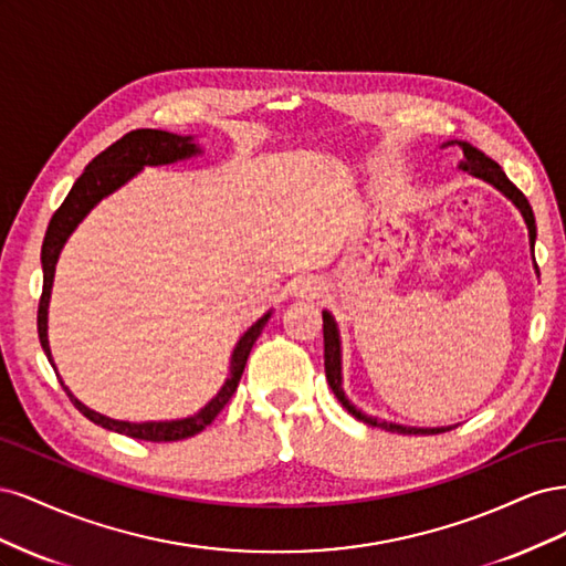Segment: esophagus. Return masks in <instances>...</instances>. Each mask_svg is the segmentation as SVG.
I'll use <instances>...</instances> for the list:
<instances>
[{
    "label": "esophagus",
    "instance_id": "obj_1",
    "mask_svg": "<svg viewBox=\"0 0 566 566\" xmlns=\"http://www.w3.org/2000/svg\"><path fill=\"white\" fill-rule=\"evenodd\" d=\"M321 281L316 279H302L297 285H295V295L297 297H304V300H316L321 295Z\"/></svg>",
    "mask_w": 566,
    "mask_h": 566
}]
</instances>
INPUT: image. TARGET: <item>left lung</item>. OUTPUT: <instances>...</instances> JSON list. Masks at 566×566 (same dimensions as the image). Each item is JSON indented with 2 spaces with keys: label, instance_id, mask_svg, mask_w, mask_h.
I'll use <instances>...</instances> for the list:
<instances>
[{
  "label": "left lung",
  "instance_id": "left-lung-1",
  "mask_svg": "<svg viewBox=\"0 0 566 566\" xmlns=\"http://www.w3.org/2000/svg\"><path fill=\"white\" fill-rule=\"evenodd\" d=\"M458 144L462 148V160L458 165V169L462 172H468L476 179H484L486 184L495 186L503 196H507L512 202L517 205V210L522 212L524 221H526V229H528V243L531 250H534L536 243V219H534V210H531V205L526 200V196L520 191V188L512 184L505 172L501 169V165L491 160L489 156H484L482 150H476L474 146L465 144V142H449L443 146H453ZM323 358H325V378H328V385L333 389V394L337 397V401L345 406L349 413L361 420L366 424L373 427H382L387 432H399V434H441V432H449L453 427H406V424H397V422H387V420H378V418H368L366 413H361L347 397H345V389H342V349H339V333H337V323L331 316V312H323Z\"/></svg>",
  "mask_w": 566,
  "mask_h": 566
}]
</instances>
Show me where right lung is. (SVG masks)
Instances as JSON below:
<instances>
[{"instance_id": "1", "label": "right lung", "mask_w": 566, "mask_h": 566, "mask_svg": "<svg viewBox=\"0 0 566 566\" xmlns=\"http://www.w3.org/2000/svg\"><path fill=\"white\" fill-rule=\"evenodd\" d=\"M198 153L202 150L193 144V136H179L163 129H134L125 134L123 139H117L113 146H108L104 153H98V156L84 167V172L73 184L71 193L65 196L61 208L54 212V217H51L44 243H42L44 283H42V297H40V310H38V333L51 366H54V358H51L49 339H46V321H49L46 316H49V300H51V285H54L56 262L67 241V235L77 229L80 221L90 214V210L96 202L117 191L119 186H125L132 177L139 175L146 165H172L177 160L193 158ZM269 318H271V312H266L256 323H252L245 331V335L238 339V345L231 354V373L224 387H221L217 397L208 406L200 408L196 416H188L181 420H165V422L113 420L96 413V410L87 408L80 399H75V394H71V389L63 385V380H61V387L65 389L73 406L84 418H90L94 424L106 427V430H113L117 434L144 439V441H179V439L196 437L221 413V408H224L233 397V391L238 382H241V375L245 370L252 345L256 342V337H260Z\"/></svg>"}]
</instances>
